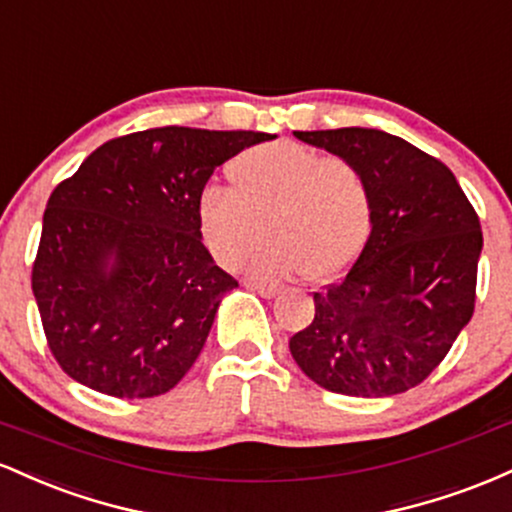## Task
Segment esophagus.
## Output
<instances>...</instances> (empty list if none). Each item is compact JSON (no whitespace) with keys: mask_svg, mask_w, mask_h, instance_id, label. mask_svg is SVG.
Segmentation results:
<instances>
[{"mask_svg":"<svg viewBox=\"0 0 512 512\" xmlns=\"http://www.w3.org/2000/svg\"><path fill=\"white\" fill-rule=\"evenodd\" d=\"M245 286H248V289H252V291H257L264 298H274L276 293L281 291L279 284H267V281H245Z\"/></svg>","mask_w":512,"mask_h":512,"instance_id":"34e87169","label":"esophagus"}]
</instances>
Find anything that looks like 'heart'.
Segmentation results:
<instances>
[{"label": "heart", "mask_w": 512, "mask_h": 512, "mask_svg": "<svg viewBox=\"0 0 512 512\" xmlns=\"http://www.w3.org/2000/svg\"><path fill=\"white\" fill-rule=\"evenodd\" d=\"M228 190L207 185L197 195L202 243L231 269L260 238L250 269L260 276L305 272L325 281L361 252L373 223V192L361 168L296 142L252 146L226 166Z\"/></svg>", "instance_id": "b5f03b06"}]
</instances>
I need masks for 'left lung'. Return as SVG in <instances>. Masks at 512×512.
<instances>
[{"mask_svg":"<svg viewBox=\"0 0 512 512\" xmlns=\"http://www.w3.org/2000/svg\"><path fill=\"white\" fill-rule=\"evenodd\" d=\"M361 168L373 192L370 236L315 317L289 339L313 383L390 397L424 383L477 301L481 223L452 170L395 134L366 127L293 132Z\"/></svg>","mask_w":512,"mask_h":512,"instance_id":"1","label":"left lung"}]
</instances>
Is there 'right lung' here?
<instances>
[{"mask_svg":"<svg viewBox=\"0 0 512 512\" xmlns=\"http://www.w3.org/2000/svg\"><path fill=\"white\" fill-rule=\"evenodd\" d=\"M264 132L156 127L98 146L52 190L31 286L60 368L103 395L168 392L197 361L223 293L195 202Z\"/></svg>","mask_w":512,"mask_h":512,"instance_id":"obj_1","label":"right lung"}]
</instances>
